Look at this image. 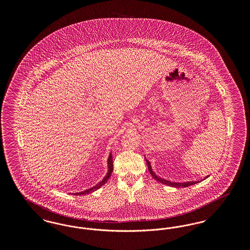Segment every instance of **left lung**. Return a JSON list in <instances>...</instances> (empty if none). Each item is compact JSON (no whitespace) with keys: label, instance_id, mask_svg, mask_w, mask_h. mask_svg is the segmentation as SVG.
<instances>
[{"label":"left lung","instance_id":"1","mask_svg":"<svg viewBox=\"0 0 250 250\" xmlns=\"http://www.w3.org/2000/svg\"><path fill=\"white\" fill-rule=\"evenodd\" d=\"M145 160H146V163H147V166H148V169H149V171H150V173H151V175L153 176V178L155 179L156 181H158V182H160L161 184H164V185H167V186H169V187H172V188H187V187H189V186H192V185H195V184H198L200 181H195V182H184V183H176V182H170V181H167L166 179L161 178V177H158L156 174H155V172L153 171V169H152V167H151V163L146 159V157H145ZM209 176H206L205 179L208 178ZM205 179H203V180H205Z\"/></svg>","mask_w":250,"mask_h":250}]
</instances>
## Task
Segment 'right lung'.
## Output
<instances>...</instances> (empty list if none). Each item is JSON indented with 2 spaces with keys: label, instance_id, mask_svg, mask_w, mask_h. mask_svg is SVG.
<instances>
[{
  "label": "right lung",
  "instance_id": "1",
  "mask_svg": "<svg viewBox=\"0 0 250 250\" xmlns=\"http://www.w3.org/2000/svg\"><path fill=\"white\" fill-rule=\"evenodd\" d=\"M113 170V161H112V155H111V152L108 155V158H107V172L106 174V176L103 178V180L101 182H99L97 185H95V187L89 188V189H86V190L82 191V192H78V193H73L74 195L76 196H82V195H86V194H89V193H92L94 191L99 189L102 186H104L106 183H107V180L110 177L111 175V172Z\"/></svg>",
  "mask_w": 250,
  "mask_h": 250
}]
</instances>
